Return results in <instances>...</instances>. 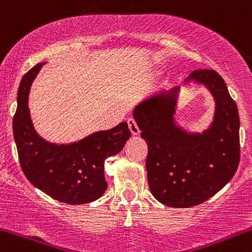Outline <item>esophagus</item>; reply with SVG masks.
Masks as SVG:
<instances>
[{"mask_svg":"<svg viewBox=\"0 0 252 252\" xmlns=\"http://www.w3.org/2000/svg\"><path fill=\"white\" fill-rule=\"evenodd\" d=\"M128 126H129V130L131 131L132 135H139L140 134V129L137 126L136 121L134 118H129L128 120Z\"/></svg>","mask_w":252,"mask_h":252,"instance_id":"34e87169","label":"esophagus"}]
</instances>
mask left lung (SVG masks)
I'll list each match as a JSON object with an SVG mask.
<instances>
[{"label": "left lung", "mask_w": 252, "mask_h": 252, "mask_svg": "<svg viewBox=\"0 0 252 252\" xmlns=\"http://www.w3.org/2000/svg\"><path fill=\"white\" fill-rule=\"evenodd\" d=\"M203 84L215 100L211 128L189 134L176 126L179 87L149 96L134 118L147 142L149 189L159 202L188 208L204 202L232 179L239 165V113L227 86L212 69H198L185 80Z\"/></svg>", "instance_id": "left-lung-1"}]
</instances>
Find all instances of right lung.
<instances>
[{"mask_svg":"<svg viewBox=\"0 0 252 252\" xmlns=\"http://www.w3.org/2000/svg\"><path fill=\"white\" fill-rule=\"evenodd\" d=\"M44 63H38L21 79L13 132L23 172L50 197L68 204L98 200L107 189L104 161L120 153L130 137L126 122L110 130L98 131L69 145L46 142L33 128L29 109L31 85Z\"/></svg>","mask_w":252,"mask_h":252,"instance_id":"obj_1","label":"right lung"}]
</instances>
